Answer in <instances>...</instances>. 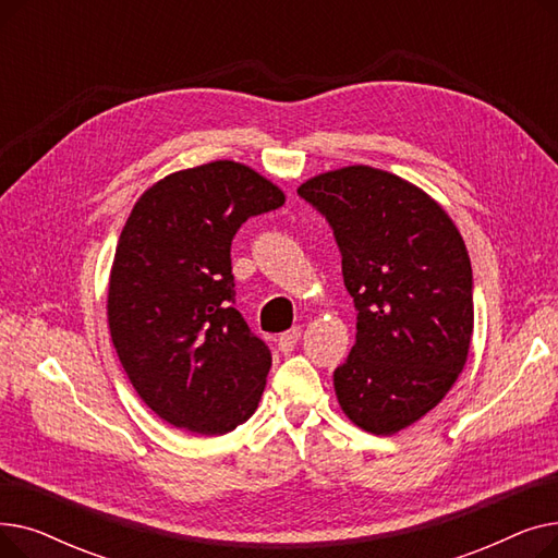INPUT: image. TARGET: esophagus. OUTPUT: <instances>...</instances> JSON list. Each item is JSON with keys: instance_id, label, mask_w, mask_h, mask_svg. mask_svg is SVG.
<instances>
[{"instance_id": "34e87169", "label": "esophagus", "mask_w": 558, "mask_h": 558, "mask_svg": "<svg viewBox=\"0 0 558 558\" xmlns=\"http://www.w3.org/2000/svg\"><path fill=\"white\" fill-rule=\"evenodd\" d=\"M299 339H301V328H291V330L282 332L278 337V350H280V353H291V350L296 348Z\"/></svg>"}]
</instances>
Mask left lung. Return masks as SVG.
I'll return each mask as SVG.
<instances>
[{
	"label": "left lung",
	"instance_id": "1",
	"mask_svg": "<svg viewBox=\"0 0 558 558\" xmlns=\"http://www.w3.org/2000/svg\"><path fill=\"white\" fill-rule=\"evenodd\" d=\"M299 194L332 226L357 337L335 371L343 414L389 436L446 398L473 337V269L461 232L429 194L396 173L353 165Z\"/></svg>",
	"mask_w": 558,
	"mask_h": 558
}]
</instances>
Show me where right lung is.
<instances>
[{
    "label": "right lung",
    "mask_w": 558,
    "mask_h": 558,
    "mask_svg": "<svg viewBox=\"0 0 558 558\" xmlns=\"http://www.w3.org/2000/svg\"><path fill=\"white\" fill-rule=\"evenodd\" d=\"M282 203L255 169L215 160L165 175L133 205L110 269L108 328L133 389L173 427L221 436L257 409L271 353L232 307L230 244Z\"/></svg>",
    "instance_id": "right-lung-1"
}]
</instances>
